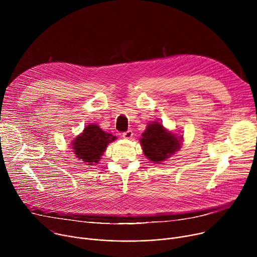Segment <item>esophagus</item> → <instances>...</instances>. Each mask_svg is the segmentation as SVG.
Segmentation results:
<instances>
[{
    "label": "esophagus",
    "mask_w": 257,
    "mask_h": 257,
    "mask_svg": "<svg viewBox=\"0 0 257 257\" xmlns=\"http://www.w3.org/2000/svg\"><path fill=\"white\" fill-rule=\"evenodd\" d=\"M122 136H123L124 138H126V139H130V138H132V136H133V132H132V130H127L126 132H123Z\"/></svg>",
    "instance_id": "obj_1"
}]
</instances>
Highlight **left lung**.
<instances>
[{
    "instance_id": "8db88e82",
    "label": "left lung",
    "mask_w": 257,
    "mask_h": 257,
    "mask_svg": "<svg viewBox=\"0 0 257 257\" xmlns=\"http://www.w3.org/2000/svg\"><path fill=\"white\" fill-rule=\"evenodd\" d=\"M144 155L154 163H160L180 149V137L168 132L164 126L155 122L150 124L140 139Z\"/></svg>"
}]
</instances>
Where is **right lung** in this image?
<instances>
[{
	"label": "right lung",
	"instance_id": "1",
	"mask_svg": "<svg viewBox=\"0 0 257 257\" xmlns=\"http://www.w3.org/2000/svg\"><path fill=\"white\" fill-rule=\"evenodd\" d=\"M115 139L116 136L105 133L95 124H90L86 126L82 134L73 140L72 152L75 153L79 160L91 166L100 160L106 145Z\"/></svg>",
	"mask_w": 257,
	"mask_h": 257
}]
</instances>
